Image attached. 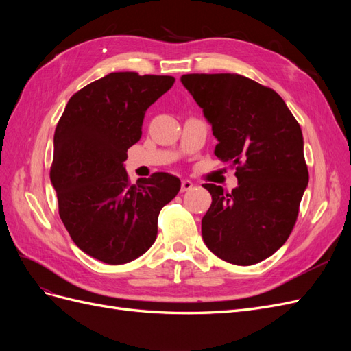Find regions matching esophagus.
I'll list each match as a JSON object with an SVG mask.
<instances>
[{
	"instance_id": "obj_1",
	"label": "esophagus",
	"mask_w": 351,
	"mask_h": 351,
	"mask_svg": "<svg viewBox=\"0 0 351 351\" xmlns=\"http://www.w3.org/2000/svg\"><path fill=\"white\" fill-rule=\"evenodd\" d=\"M193 189V183L190 180H183L182 182V192H189V190Z\"/></svg>"
}]
</instances>
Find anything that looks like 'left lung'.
<instances>
[{"label":"left lung","mask_w":351,"mask_h":351,"mask_svg":"<svg viewBox=\"0 0 351 351\" xmlns=\"http://www.w3.org/2000/svg\"><path fill=\"white\" fill-rule=\"evenodd\" d=\"M218 139L215 155L236 167L239 186L204 184L212 204L202 237L222 261L254 265L289 239L309 182L300 124L274 89L234 73L183 74Z\"/></svg>","instance_id":"1"}]
</instances>
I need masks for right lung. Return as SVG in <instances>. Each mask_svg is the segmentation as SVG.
I'll return each instance as SVG.
<instances>
[{
  "label": "right lung",
  "mask_w": 351,
  "mask_h": 351,
  "mask_svg": "<svg viewBox=\"0 0 351 351\" xmlns=\"http://www.w3.org/2000/svg\"><path fill=\"white\" fill-rule=\"evenodd\" d=\"M174 82L110 73L74 93L57 124L49 177L58 214L76 246L101 262L127 263L149 249L159 212L182 187L168 173L132 184L123 165L141 139L145 111Z\"/></svg>",
  "instance_id": "1"
}]
</instances>
